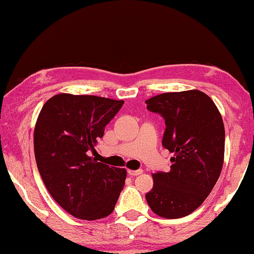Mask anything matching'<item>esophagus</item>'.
I'll list each match as a JSON object with an SVG mask.
<instances>
[{
  "label": "esophagus",
  "instance_id": "34e87169",
  "mask_svg": "<svg viewBox=\"0 0 254 254\" xmlns=\"http://www.w3.org/2000/svg\"><path fill=\"white\" fill-rule=\"evenodd\" d=\"M141 174H143V170H141V169H139V170H128V175L133 176V177H134V176H139Z\"/></svg>",
  "mask_w": 254,
  "mask_h": 254
}]
</instances>
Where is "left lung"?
Segmentation results:
<instances>
[{"label":"left lung","instance_id":"left-lung-1","mask_svg":"<svg viewBox=\"0 0 254 254\" xmlns=\"http://www.w3.org/2000/svg\"><path fill=\"white\" fill-rule=\"evenodd\" d=\"M165 119L162 145L174 153L169 173L152 174L150 208L165 218L187 216L203 204L220 177L225 130L220 111L205 93H163L145 101Z\"/></svg>","mask_w":254,"mask_h":254}]
</instances>
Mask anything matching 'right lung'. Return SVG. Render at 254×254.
I'll return each mask as SVG.
<instances>
[{
  "instance_id": "add662e5",
  "label": "right lung",
  "mask_w": 254,
  "mask_h": 254,
  "mask_svg": "<svg viewBox=\"0 0 254 254\" xmlns=\"http://www.w3.org/2000/svg\"><path fill=\"white\" fill-rule=\"evenodd\" d=\"M123 103L62 93L49 98L38 117L33 135L38 170L53 198L76 218L109 216L126 184V169L89 156Z\"/></svg>"
}]
</instances>
